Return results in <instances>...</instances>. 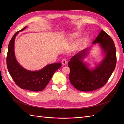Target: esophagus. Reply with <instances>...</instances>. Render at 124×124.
Listing matches in <instances>:
<instances>
[{
	"label": "esophagus",
	"mask_w": 124,
	"mask_h": 124,
	"mask_svg": "<svg viewBox=\"0 0 124 124\" xmlns=\"http://www.w3.org/2000/svg\"><path fill=\"white\" fill-rule=\"evenodd\" d=\"M67 64V60L66 59H63L62 61V64L63 65H65Z\"/></svg>",
	"instance_id": "esophagus-1"
}]
</instances>
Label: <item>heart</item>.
<instances>
[{
    "instance_id": "obj_1",
    "label": "heart",
    "mask_w": 124,
    "mask_h": 124,
    "mask_svg": "<svg viewBox=\"0 0 124 124\" xmlns=\"http://www.w3.org/2000/svg\"><path fill=\"white\" fill-rule=\"evenodd\" d=\"M76 37V36H74V37Z\"/></svg>"
}]
</instances>
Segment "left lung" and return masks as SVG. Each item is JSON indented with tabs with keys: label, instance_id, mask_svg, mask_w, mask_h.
<instances>
[{
	"label": "left lung",
	"instance_id": "8db88e82",
	"mask_svg": "<svg viewBox=\"0 0 124 124\" xmlns=\"http://www.w3.org/2000/svg\"><path fill=\"white\" fill-rule=\"evenodd\" d=\"M98 44L104 55L99 64L90 68L84 59L91 47L79 52L70 59L68 65L70 69L69 78L73 86L82 92H90L103 87L108 81L116 63V50L112 39L101 30L93 43Z\"/></svg>",
	"mask_w": 124,
	"mask_h": 124
}]
</instances>
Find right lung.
Instances as JSON below:
<instances>
[{
    "label": "right lung",
    "instance_id": "obj_1",
    "mask_svg": "<svg viewBox=\"0 0 124 124\" xmlns=\"http://www.w3.org/2000/svg\"><path fill=\"white\" fill-rule=\"evenodd\" d=\"M27 27L16 32L11 38L8 47L6 64L9 73L18 86L22 89L39 92L46 87L52 76L62 65L60 63L48 64L38 71H32L25 69L18 63L14 51L15 41L19 32Z\"/></svg>",
    "mask_w": 124,
    "mask_h": 124
}]
</instances>
